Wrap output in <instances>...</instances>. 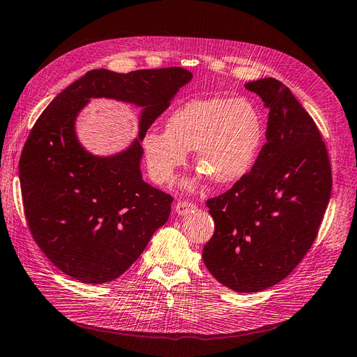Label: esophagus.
Instances as JSON below:
<instances>
[{"label":"esophagus","mask_w":357,"mask_h":357,"mask_svg":"<svg viewBox=\"0 0 357 357\" xmlns=\"http://www.w3.org/2000/svg\"><path fill=\"white\" fill-rule=\"evenodd\" d=\"M195 208H196V205H195L193 202H187V200H181V202H178V204L175 205V211H176V214H179V215H185L187 213L193 211Z\"/></svg>","instance_id":"obj_1"}]
</instances>
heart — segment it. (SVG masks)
I'll use <instances>...</instances> for the list:
<instances>
[{
    "instance_id": "obj_1",
    "label": "heart",
    "mask_w": 357,
    "mask_h": 357,
    "mask_svg": "<svg viewBox=\"0 0 357 357\" xmlns=\"http://www.w3.org/2000/svg\"><path fill=\"white\" fill-rule=\"evenodd\" d=\"M266 134L259 108L248 99H193L173 109L164 131L142 137L149 176L170 184L187 164V152H196V167L215 184H234L248 175ZM193 190L196 182L184 184Z\"/></svg>"
}]
</instances>
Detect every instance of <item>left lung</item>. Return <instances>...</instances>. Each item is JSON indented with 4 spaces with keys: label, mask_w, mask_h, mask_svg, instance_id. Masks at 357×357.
Returning <instances> with one entry per match:
<instances>
[{
    "label": "left lung",
    "mask_w": 357,
    "mask_h": 357,
    "mask_svg": "<svg viewBox=\"0 0 357 357\" xmlns=\"http://www.w3.org/2000/svg\"><path fill=\"white\" fill-rule=\"evenodd\" d=\"M268 108L267 143L252 170L208 199L215 229L202 258L236 292L276 285L314 244L332 191V169L314 119L274 78L245 84Z\"/></svg>",
    "instance_id": "1"
}]
</instances>
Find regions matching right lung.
<instances>
[{
	"instance_id": "right-lung-1",
	"label": "right lung",
	"mask_w": 357,
	"mask_h": 357,
	"mask_svg": "<svg viewBox=\"0 0 357 357\" xmlns=\"http://www.w3.org/2000/svg\"><path fill=\"white\" fill-rule=\"evenodd\" d=\"M193 78L182 68L116 74L89 70L36 121L20 160L30 232L54 266L83 283H105L139 259L167 222L173 197L142 178V137ZM91 97L142 106L139 139L112 158H96L76 139L75 121Z\"/></svg>"
}]
</instances>
